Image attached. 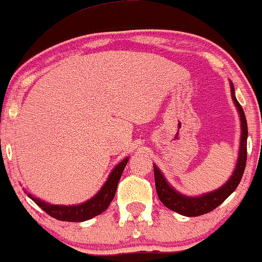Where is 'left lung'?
<instances>
[{
	"label": "left lung",
	"mask_w": 262,
	"mask_h": 262,
	"mask_svg": "<svg viewBox=\"0 0 262 262\" xmlns=\"http://www.w3.org/2000/svg\"><path fill=\"white\" fill-rule=\"evenodd\" d=\"M230 91L231 98H233L234 103L239 111L240 121H242V138H240V150H239V158L235 170H234L233 176L230 177L229 181L218 188L217 191L209 192L207 194H202L200 197H187L183 194L179 193L173 189L169 183L166 182L165 177L162 176L160 170L154 165V176H155V186L156 192H158L159 200L161 201L164 206L170 208L173 212L180 213V214L186 215V217H198V215L206 214V213L212 212L213 209L217 208L222 203L227 200L228 197L235 191L237 185L242 181L243 173H244L245 165H246V140H248V123L240 103L237 102L235 93H234V86L230 82Z\"/></svg>",
	"instance_id": "left-lung-1"
}]
</instances>
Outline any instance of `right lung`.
<instances>
[{"label": "right lung", "instance_id": "right-lung-1", "mask_svg": "<svg viewBox=\"0 0 262 262\" xmlns=\"http://www.w3.org/2000/svg\"><path fill=\"white\" fill-rule=\"evenodd\" d=\"M128 162V158L124 159L121 164L114 167L110 177L103 185V187L100 189L95 197L87 202L79 204V206H56V204H49L44 201H40L39 198L33 197L31 193L28 194L29 198H32L35 203L44 210L45 213L50 217L58 219L62 222H83L89 221L96 215L101 214L108 208L111 202H112L114 194H116L117 187H118L119 179H121L123 170Z\"/></svg>", "mask_w": 262, "mask_h": 262}]
</instances>
